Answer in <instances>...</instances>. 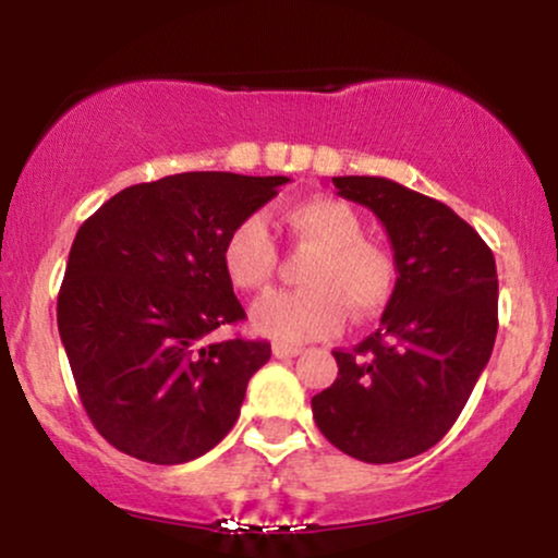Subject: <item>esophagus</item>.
<instances>
[{"instance_id": "obj_1", "label": "esophagus", "mask_w": 558, "mask_h": 558, "mask_svg": "<svg viewBox=\"0 0 558 558\" xmlns=\"http://www.w3.org/2000/svg\"><path fill=\"white\" fill-rule=\"evenodd\" d=\"M272 354L278 360H293V356L301 354V345H288V343H275L272 345Z\"/></svg>"}]
</instances>
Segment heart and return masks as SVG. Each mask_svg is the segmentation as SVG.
<instances>
[{
	"label": "heart",
	"mask_w": 558,
	"mask_h": 558,
	"mask_svg": "<svg viewBox=\"0 0 558 558\" xmlns=\"http://www.w3.org/2000/svg\"><path fill=\"white\" fill-rule=\"evenodd\" d=\"M283 222L299 246L312 248L301 267L299 291H272L252 306V328L278 343L325 338L351 319H369L393 296L396 265L364 239L362 217L332 196L293 204ZM222 270L241 291H262L278 267V248L262 217H246L226 235Z\"/></svg>",
	"instance_id": "obj_1"
}]
</instances>
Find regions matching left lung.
I'll list each match as a JSON object with an SVG mask.
<instances>
[{
    "mask_svg": "<svg viewBox=\"0 0 558 558\" xmlns=\"http://www.w3.org/2000/svg\"><path fill=\"white\" fill-rule=\"evenodd\" d=\"M332 185L383 222L399 278L380 328L351 351H332L338 377L312 399V414L349 457L403 462L451 430L490 360L496 259L444 202L375 175L332 178Z\"/></svg>",
    "mask_w": 558,
    "mask_h": 558,
    "instance_id": "obj_1",
    "label": "left lung"
}]
</instances>
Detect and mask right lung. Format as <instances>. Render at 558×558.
I'll use <instances>...</instances> for the list:
<instances>
[{
  "mask_svg": "<svg viewBox=\"0 0 558 558\" xmlns=\"http://www.w3.org/2000/svg\"><path fill=\"white\" fill-rule=\"evenodd\" d=\"M286 175L178 172L114 194L83 222L57 299V328L88 420L107 444L183 464L235 425L267 341L207 343L246 317L222 243L278 196Z\"/></svg>",
  "mask_w": 558,
  "mask_h": 558,
  "instance_id": "1",
  "label": "right lung"
}]
</instances>
